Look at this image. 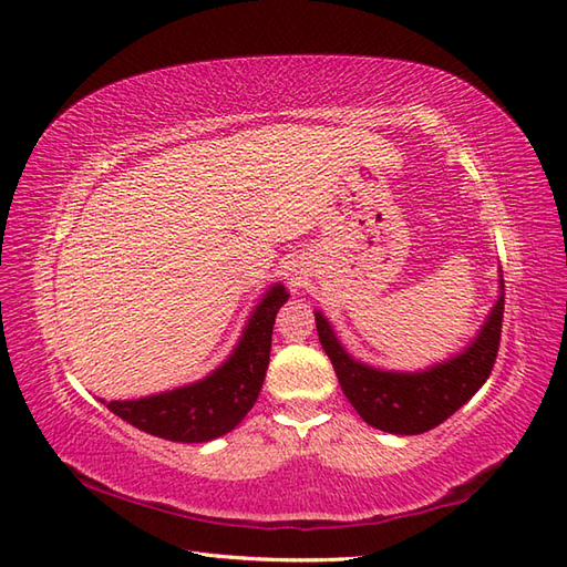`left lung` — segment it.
<instances>
[{"label":"left lung","instance_id":"left-lung-1","mask_svg":"<svg viewBox=\"0 0 567 567\" xmlns=\"http://www.w3.org/2000/svg\"><path fill=\"white\" fill-rule=\"evenodd\" d=\"M504 290V280H499ZM504 317V292L492 307L485 327L463 353L421 372H388L358 363L336 339L329 321L315 311L321 348L331 358L348 402L370 426L400 436L436 429L473 396L495 368Z\"/></svg>","mask_w":567,"mask_h":567}]
</instances>
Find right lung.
Masks as SVG:
<instances>
[{
	"instance_id": "add662e5",
	"label": "right lung",
	"mask_w": 567,
	"mask_h": 567,
	"mask_svg": "<svg viewBox=\"0 0 567 567\" xmlns=\"http://www.w3.org/2000/svg\"><path fill=\"white\" fill-rule=\"evenodd\" d=\"M287 297L290 295L282 285H272L262 295L231 358L212 375L143 400L104 402L106 409L165 441L204 443L224 436L244 421L258 400L270 363L272 323Z\"/></svg>"
}]
</instances>
